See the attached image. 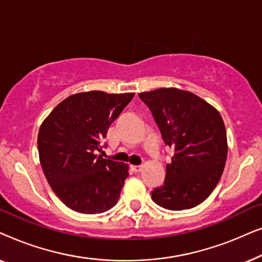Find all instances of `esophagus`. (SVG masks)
I'll return each mask as SVG.
<instances>
[{
  "label": "esophagus",
  "instance_id": "1",
  "mask_svg": "<svg viewBox=\"0 0 262 262\" xmlns=\"http://www.w3.org/2000/svg\"><path fill=\"white\" fill-rule=\"evenodd\" d=\"M142 167H143V166H131L132 170L136 171V173H138V171H141V170H142Z\"/></svg>",
  "mask_w": 262,
  "mask_h": 262
}]
</instances>
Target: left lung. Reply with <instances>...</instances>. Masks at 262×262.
Listing matches in <instances>:
<instances>
[{
  "label": "left lung",
  "instance_id": "8db88e82",
  "mask_svg": "<svg viewBox=\"0 0 262 262\" xmlns=\"http://www.w3.org/2000/svg\"><path fill=\"white\" fill-rule=\"evenodd\" d=\"M166 145L174 148L164 184L151 198L164 209L180 211L203 203L216 187L228 155L227 131L216 108L177 88L141 93Z\"/></svg>",
  "mask_w": 262,
  "mask_h": 262
}]
</instances>
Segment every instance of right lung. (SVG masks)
Segmentation results:
<instances>
[{"label":"right lung","mask_w":262,"mask_h":262,"mask_svg":"<svg viewBox=\"0 0 262 262\" xmlns=\"http://www.w3.org/2000/svg\"><path fill=\"white\" fill-rule=\"evenodd\" d=\"M134 95L78 93L57 105L41 124L39 160L52 191L69 209L94 214L117 204L128 166L95 152Z\"/></svg>","instance_id":"1"}]
</instances>
